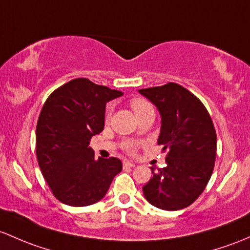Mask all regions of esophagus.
<instances>
[{
	"mask_svg": "<svg viewBox=\"0 0 250 250\" xmlns=\"http://www.w3.org/2000/svg\"><path fill=\"white\" fill-rule=\"evenodd\" d=\"M135 167V164L132 162H129V160H125V162H123V167Z\"/></svg>",
	"mask_w": 250,
	"mask_h": 250,
	"instance_id": "obj_1",
	"label": "esophagus"
}]
</instances>
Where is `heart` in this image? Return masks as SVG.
Here are the masks:
<instances>
[{
  "label": "heart",
  "mask_w": 250,
  "mask_h": 250,
  "mask_svg": "<svg viewBox=\"0 0 250 250\" xmlns=\"http://www.w3.org/2000/svg\"><path fill=\"white\" fill-rule=\"evenodd\" d=\"M132 107L134 110V112H135L136 115L139 114V112L144 111V110L148 109V107H152L151 105H149L148 102H146L145 99H141V98H136V99H133L132 101ZM125 148H127V151L129 152H133L134 148H135V146H134V144H128L127 146H125Z\"/></svg>",
  "instance_id": "1"
}]
</instances>
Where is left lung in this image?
Listing matches in <instances>:
<instances>
[{"label": "left lung", "instance_id": "8db88e82", "mask_svg": "<svg viewBox=\"0 0 250 250\" xmlns=\"http://www.w3.org/2000/svg\"><path fill=\"white\" fill-rule=\"evenodd\" d=\"M158 109V145L167 151V167L143 187L146 200L165 211L193 204L206 188L214 167L217 135L205 105L175 83L139 90Z\"/></svg>", "mask_w": 250, "mask_h": 250}]
</instances>
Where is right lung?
Masks as SVG:
<instances>
[{"mask_svg":"<svg viewBox=\"0 0 250 250\" xmlns=\"http://www.w3.org/2000/svg\"><path fill=\"white\" fill-rule=\"evenodd\" d=\"M122 92L78 78L52 92L36 129L39 167L55 198L69 206H88L104 198L122 162L94 159L91 138L104 129L107 102Z\"/></svg>","mask_w":250,"mask_h":250,"instance_id":"right-lung-1","label":"right lung"}]
</instances>
